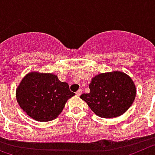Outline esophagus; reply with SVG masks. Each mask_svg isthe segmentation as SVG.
Listing matches in <instances>:
<instances>
[{
    "label": "esophagus",
    "mask_w": 155,
    "mask_h": 155,
    "mask_svg": "<svg viewBox=\"0 0 155 155\" xmlns=\"http://www.w3.org/2000/svg\"><path fill=\"white\" fill-rule=\"evenodd\" d=\"M82 93H83V90H82V89H79V90H78L77 92L76 93V94L77 96H80L82 94Z\"/></svg>",
    "instance_id": "1"
}]
</instances>
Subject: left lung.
Instances as JSON below:
<instances>
[{"mask_svg":"<svg viewBox=\"0 0 155 155\" xmlns=\"http://www.w3.org/2000/svg\"><path fill=\"white\" fill-rule=\"evenodd\" d=\"M91 92L80 98L97 115L115 118L126 112L136 97L133 79L124 72L113 71L94 76L90 83Z\"/></svg>","mask_w":155,"mask_h":155,"instance_id":"1","label":"left lung"}]
</instances>
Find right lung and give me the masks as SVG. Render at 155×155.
<instances>
[{"instance_id":"add662e5","label":"right lung","mask_w":155,"mask_h":155,"mask_svg":"<svg viewBox=\"0 0 155 155\" xmlns=\"http://www.w3.org/2000/svg\"><path fill=\"white\" fill-rule=\"evenodd\" d=\"M75 95L67 83L61 82L52 73L32 72L22 79L16 90L20 107L39 122L57 118L68 99Z\"/></svg>"}]
</instances>
